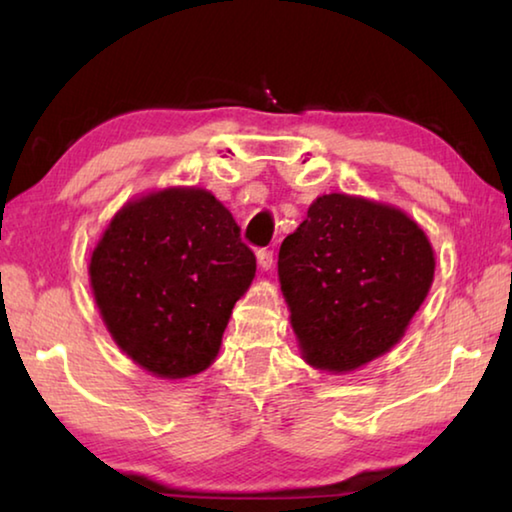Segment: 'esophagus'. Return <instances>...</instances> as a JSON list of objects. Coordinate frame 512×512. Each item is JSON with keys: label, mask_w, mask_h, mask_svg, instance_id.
I'll return each instance as SVG.
<instances>
[{"label": "esophagus", "mask_w": 512, "mask_h": 512, "mask_svg": "<svg viewBox=\"0 0 512 512\" xmlns=\"http://www.w3.org/2000/svg\"><path fill=\"white\" fill-rule=\"evenodd\" d=\"M273 259H275V255H273V250H271V248H262V250H257V262H259V266L264 268V271H268V268L273 266Z\"/></svg>", "instance_id": "esophagus-1"}]
</instances>
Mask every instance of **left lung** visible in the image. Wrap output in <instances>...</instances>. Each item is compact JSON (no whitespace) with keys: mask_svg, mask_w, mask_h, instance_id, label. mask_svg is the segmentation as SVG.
Returning <instances> with one entry per match:
<instances>
[{"mask_svg":"<svg viewBox=\"0 0 512 512\" xmlns=\"http://www.w3.org/2000/svg\"><path fill=\"white\" fill-rule=\"evenodd\" d=\"M433 266L427 235L404 212L345 194L316 198L277 259L305 359L343 372L391 350L427 298Z\"/></svg>","mask_w":512,"mask_h":512,"instance_id":"8db88e82","label":"left lung"}]
</instances>
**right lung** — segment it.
Masks as SVG:
<instances>
[{
    "label": "right lung",
    "instance_id": "right-lung-1",
    "mask_svg": "<svg viewBox=\"0 0 512 512\" xmlns=\"http://www.w3.org/2000/svg\"><path fill=\"white\" fill-rule=\"evenodd\" d=\"M205 189H164L128 203L94 248L90 282L112 339L153 375L180 379L219 354L255 253Z\"/></svg>",
    "mask_w": 512,
    "mask_h": 512
}]
</instances>
